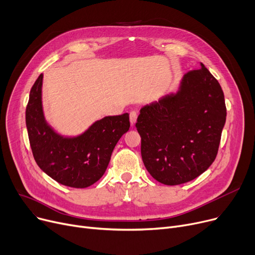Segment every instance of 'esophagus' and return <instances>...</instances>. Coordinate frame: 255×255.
<instances>
[{"instance_id":"1","label":"esophagus","mask_w":255,"mask_h":255,"mask_svg":"<svg viewBox=\"0 0 255 255\" xmlns=\"http://www.w3.org/2000/svg\"><path fill=\"white\" fill-rule=\"evenodd\" d=\"M129 118H130V123H131V125H134L135 122H136V119H137V112L131 111V112H130V115H129Z\"/></svg>"}]
</instances>
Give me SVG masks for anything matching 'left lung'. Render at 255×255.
<instances>
[{
	"mask_svg": "<svg viewBox=\"0 0 255 255\" xmlns=\"http://www.w3.org/2000/svg\"><path fill=\"white\" fill-rule=\"evenodd\" d=\"M225 120L223 91L200 63L184 75L178 93L140 110L135 127L145 168L164 185L194 180L215 160Z\"/></svg>",
	"mask_w": 255,
	"mask_h": 255,
	"instance_id": "8db88e82",
	"label": "left lung"
}]
</instances>
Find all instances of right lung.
Here are the masks:
<instances>
[{
    "label": "right lung",
    "instance_id": "1",
    "mask_svg": "<svg viewBox=\"0 0 255 255\" xmlns=\"http://www.w3.org/2000/svg\"><path fill=\"white\" fill-rule=\"evenodd\" d=\"M43 74L33 85L25 110L30 145L38 166L58 183L86 188L105 172L119 139L129 130V114L105 117L74 138L57 134L45 122L41 88Z\"/></svg>",
    "mask_w": 255,
    "mask_h": 255
}]
</instances>
